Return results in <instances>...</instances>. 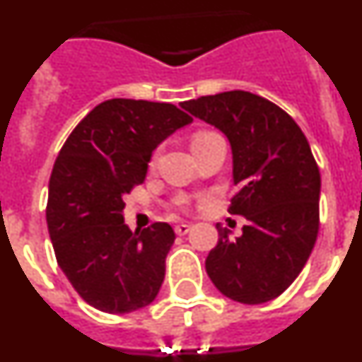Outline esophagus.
Returning <instances> with one entry per match:
<instances>
[{"label":"esophagus","mask_w":362,"mask_h":362,"mask_svg":"<svg viewBox=\"0 0 362 362\" xmlns=\"http://www.w3.org/2000/svg\"><path fill=\"white\" fill-rule=\"evenodd\" d=\"M192 230L190 225H187V223H179L177 226H175V233L177 235H185V233H188Z\"/></svg>","instance_id":"esophagus-1"}]
</instances>
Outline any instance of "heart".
<instances>
[{"instance_id": "heart-1", "label": "heart", "mask_w": 362, "mask_h": 362, "mask_svg": "<svg viewBox=\"0 0 362 362\" xmlns=\"http://www.w3.org/2000/svg\"><path fill=\"white\" fill-rule=\"evenodd\" d=\"M212 136H216V134L214 132H197L196 136L192 137V143H199V141H203V139H206V137H212Z\"/></svg>"}]
</instances>
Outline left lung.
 Returning a JSON list of instances; mask_svg holds the SVG:
<instances>
[{
  "instance_id": "obj_1",
  "label": "left lung",
  "mask_w": 362,
  "mask_h": 362,
  "mask_svg": "<svg viewBox=\"0 0 362 362\" xmlns=\"http://www.w3.org/2000/svg\"><path fill=\"white\" fill-rule=\"evenodd\" d=\"M181 107L228 137L238 185L228 212L246 219L235 239L216 225L219 239L204 261L206 274L243 305L276 299L305 268L317 239L321 174L308 139L283 108L252 92L201 95Z\"/></svg>"
}]
</instances>
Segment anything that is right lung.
<instances>
[{
	"label": "right lung",
	"mask_w": 362,
	"mask_h": 362,
	"mask_svg": "<svg viewBox=\"0 0 362 362\" xmlns=\"http://www.w3.org/2000/svg\"><path fill=\"white\" fill-rule=\"evenodd\" d=\"M188 123L175 105L108 99L59 150L47 203L54 254L74 290L101 312L139 310L161 288L174 230L153 223L132 232L123 196L145 181L156 146Z\"/></svg>",
	"instance_id": "right-lung-1"
}]
</instances>
